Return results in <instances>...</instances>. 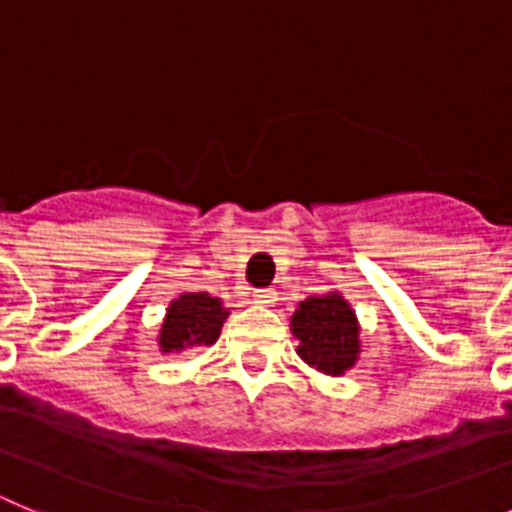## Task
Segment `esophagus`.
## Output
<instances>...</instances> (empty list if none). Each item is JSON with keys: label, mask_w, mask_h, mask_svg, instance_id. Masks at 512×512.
<instances>
[{"label": "esophagus", "mask_w": 512, "mask_h": 512, "mask_svg": "<svg viewBox=\"0 0 512 512\" xmlns=\"http://www.w3.org/2000/svg\"><path fill=\"white\" fill-rule=\"evenodd\" d=\"M252 301L260 303V306H273L278 301V293L273 288H257L252 290Z\"/></svg>", "instance_id": "esophagus-1"}]
</instances>
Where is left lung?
<instances>
[{"mask_svg": "<svg viewBox=\"0 0 512 512\" xmlns=\"http://www.w3.org/2000/svg\"><path fill=\"white\" fill-rule=\"evenodd\" d=\"M290 331L298 357L324 375H344L359 357V324L342 293H324L298 303Z\"/></svg>", "mask_w": 512, "mask_h": 512, "instance_id": "1", "label": "left lung"}]
</instances>
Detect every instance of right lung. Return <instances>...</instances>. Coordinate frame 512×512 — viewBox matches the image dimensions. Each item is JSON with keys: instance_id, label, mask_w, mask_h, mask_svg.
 Listing matches in <instances>:
<instances>
[{"instance_id": "1", "label": "right lung", "mask_w": 512, "mask_h": 512, "mask_svg": "<svg viewBox=\"0 0 512 512\" xmlns=\"http://www.w3.org/2000/svg\"><path fill=\"white\" fill-rule=\"evenodd\" d=\"M229 311L209 293H183L170 303L160 326V352H183L188 347H211L222 334Z\"/></svg>"}]
</instances>
